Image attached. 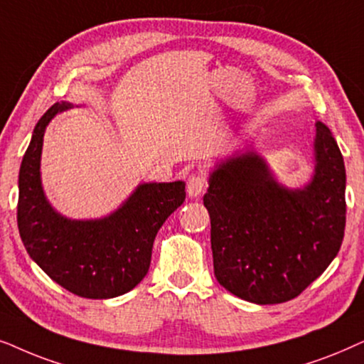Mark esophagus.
Listing matches in <instances>:
<instances>
[{
  "instance_id": "34e87169",
  "label": "esophagus",
  "mask_w": 364,
  "mask_h": 364,
  "mask_svg": "<svg viewBox=\"0 0 364 364\" xmlns=\"http://www.w3.org/2000/svg\"><path fill=\"white\" fill-rule=\"evenodd\" d=\"M208 185L206 181V176L203 173H196V174H191L190 178H188V185H186V191L188 195L191 198H196L200 196L203 191H205V188Z\"/></svg>"
}]
</instances>
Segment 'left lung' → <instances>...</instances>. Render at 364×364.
I'll list each match as a JSON object with an SVG mask.
<instances>
[{
	"label": "left lung",
	"mask_w": 364,
	"mask_h": 364,
	"mask_svg": "<svg viewBox=\"0 0 364 364\" xmlns=\"http://www.w3.org/2000/svg\"><path fill=\"white\" fill-rule=\"evenodd\" d=\"M314 174L303 190L276 181L259 154H236L210 174L203 196L211 218L218 283L256 304L301 294L341 248L346 171L331 132L316 123Z\"/></svg>",
	"instance_id": "8db88e82"
}]
</instances>
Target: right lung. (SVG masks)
Instances as JSON below:
<instances>
[{
	"label": "right lung",
	"instance_id": "obj_1",
	"mask_svg": "<svg viewBox=\"0 0 364 364\" xmlns=\"http://www.w3.org/2000/svg\"><path fill=\"white\" fill-rule=\"evenodd\" d=\"M70 103H55L33 132L19 168L18 230L31 259L73 294L90 299L128 293L146 276L154 238L186 198L185 183H143L101 220H68L53 210L41 186L43 136Z\"/></svg>",
	"mask_w": 364,
	"mask_h": 364
}]
</instances>
